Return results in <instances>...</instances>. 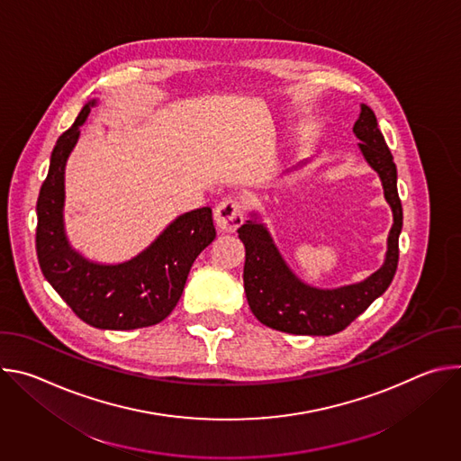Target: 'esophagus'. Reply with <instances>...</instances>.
Wrapping results in <instances>:
<instances>
[{
    "label": "esophagus",
    "instance_id": "esophagus-1",
    "mask_svg": "<svg viewBox=\"0 0 461 461\" xmlns=\"http://www.w3.org/2000/svg\"><path fill=\"white\" fill-rule=\"evenodd\" d=\"M213 221H215V226L219 231H226V233L235 231L244 221L240 203L237 199H233V196H226V199L222 203H219V206L215 208Z\"/></svg>",
    "mask_w": 461,
    "mask_h": 461
}]
</instances>
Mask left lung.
<instances>
[{
  "label": "left lung",
  "mask_w": 461,
  "mask_h": 461,
  "mask_svg": "<svg viewBox=\"0 0 461 461\" xmlns=\"http://www.w3.org/2000/svg\"><path fill=\"white\" fill-rule=\"evenodd\" d=\"M354 133L361 140L359 149L365 160L381 178L384 199L393 215L383 267L356 285L332 290L310 286L290 270L268 228L251 213V221H246L237 230L246 248L244 292L253 315L274 330L295 336L338 334L384 294L396 276L400 258L398 240L403 226L398 169L377 127L374 111L365 104H361Z\"/></svg>",
  "instance_id": "obj_1"
}]
</instances>
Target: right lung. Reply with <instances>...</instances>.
I'll return each instance as SVG.
<instances>
[{"label":"right lung","mask_w":461,"mask_h":461,"mask_svg":"<svg viewBox=\"0 0 461 461\" xmlns=\"http://www.w3.org/2000/svg\"><path fill=\"white\" fill-rule=\"evenodd\" d=\"M95 104L84 105L52 149L36 204V253L45 279L84 322L102 330H135L173 312L194 258L217 233L212 208H199L176 217L144 251L118 265H100L71 248L63 224L65 164Z\"/></svg>","instance_id":"right-lung-1"}]
</instances>
